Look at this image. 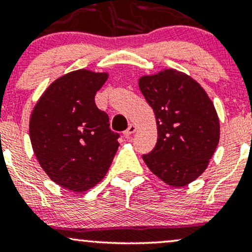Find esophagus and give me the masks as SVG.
I'll return each mask as SVG.
<instances>
[{
    "mask_svg": "<svg viewBox=\"0 0 252 252\" xmlns=\"http://www.w3.org/2000/svg\"><path fill=\"white\" fill-rule=\"evenodd\" d=\"M136 130H137V126H136V124H130L129 128L124 131V136H126V138H129L134 132H136Z\"/></svg>",
    "mask_w": 252,
    "mask_h": 252,
    "instance_id": "esophagus-1",
    "label": "esophagus"
}]
</instances>
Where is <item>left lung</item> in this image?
<instances>
[{"label":"left lung","mask_w":252,"mask_h":252,"mask_svg":"<svg viewBox=\"0 0 252 252\" xmlns=\"http://www.w3.org/2000/svg\"><path fill=\"white\" fill-rule=\"evenodd\" d=\"M138 86L158 126V142L143 161L169 186H186L206 170L219 143L215 105L200 84L174 68L141 76Z\"/></svg>","instance_id":"obj_1"}]
</instances>
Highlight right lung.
Instances as JSON below:
<instances>
[{
  "label": "right lung",
  "mask_w": 252,
  "mask_h": 252,
  "mask_svg": "<svg viewBox=\"0 0 252 252\" xmlns=\"http://www.w3.org/2000/svg\"><path fill=\"white\" fill-rule=\"evenodd\" d=\"M108 72L86 68L57 78L30 117L32 148L52 181L76 193L91 189L108 173L120 143L109 117L94 104Z\"/></svg>",
  "instance_id": "obj_1"
}]
</instances>
